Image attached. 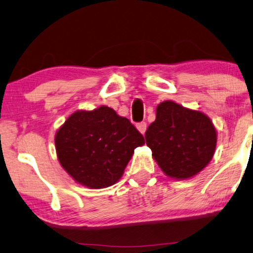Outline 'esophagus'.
<instances>
[{"mask_svg": "<svg viewBox=\"0 0 253 253\" xmlns=\"http://www.w3.org/2000/svg\"><path fill=\"white\" fill-rule=\"evenodd\" d=\"M146 127H147V125L145 121H141V123H139L138 125H136V128L139 129V132H140L141 134H144L145 130H146Z\"/></svg>", "mask_w": 253, "mask_h": 253, "instance_id": "esophagus-1", "label": "esophagus"}]
</instances>
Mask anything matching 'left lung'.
Returning a JSON list of instances; mask_svg holds the SVG:
<instances>
[{
    "mask_svg": "<svg viewBox=\"0 0 253 253\" xmlns=\"http://www.w3.org/2000/svg\"><path fill=\"white\" fill-rule=\"evenodd\" d=\"M156 112V120L145 133L153 158L167 176H195L215 151L216 132L211 119L172 101L162 102Z\"/></svg>",
    "mask_w": 253,
    "mask_h": 253,
    "instance_id": "left-lung-1",
    "label": "left lung"
}]
</instances>
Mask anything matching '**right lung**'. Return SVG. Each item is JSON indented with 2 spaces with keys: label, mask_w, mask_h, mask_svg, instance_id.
Returning a JSON list of instances; mask_svg holds the SVG:
<instances>
[{
  "label": "right lung",
  "mask_w": 253,
  "mask_h": 253,
  "mask_svg": "<svg viewBox=\"0 0 253 253\" xmlns=\"http://www.w3.org/2000/svg\"><path fill=\"white\" fill-rule=\"evenodd\" d=\"M54 143L66 172L82 185L101 189L121 178L134 149L145 139L128 119L101 106L70 115L58 129Z\"/></svg>",
  "instance_id": "obj_1"
}]
</instances>
